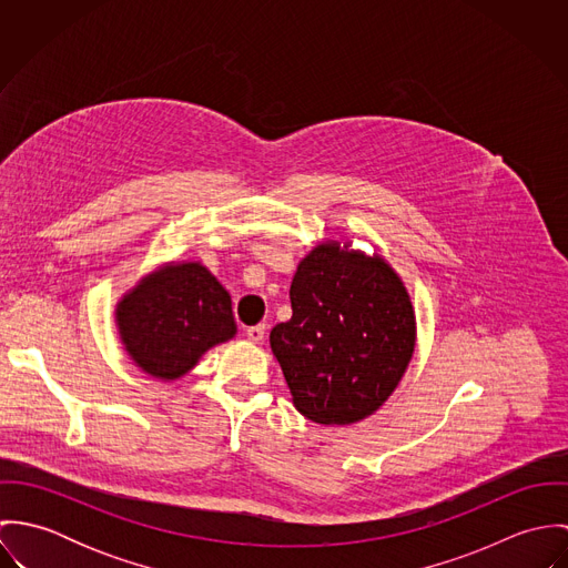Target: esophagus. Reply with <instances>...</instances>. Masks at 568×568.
Here are the masks:
<instances>
[{"label":"esophagus","mask_w":568,"mask_h":568,"mask_svg":"<svg viewBox=\"0 0 568 568\" xmlns=\"http://www.w3.org/2000/svg\"><path fill=\"white\" fill-rule=\"evenodd\" d=\"M264 329H266V325H253V327H248L246 329V338L251 341V343H262L264 341Z\"/></svg>","instance_id":"34e87169"}]
</instances>
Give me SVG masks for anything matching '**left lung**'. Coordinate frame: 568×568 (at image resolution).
<instances>
[{
    "instance_id": "1",
    "label": "left lung",
    "mask_w": 568,
    "mask_h": 568,
    "mask_svg": "<svg viewBox=\"0 0 568 568\" xmlns=\"http://www.w3.org/2000/svg\"><path fill=\"white\" fill-rule=\"evenodd\" d=\"M293 317L271 329L295 408L347 426L389 400L415 352L417 325L403 277L381 253L324 241L297 266Z\"/></svg>"
}]
</instances>
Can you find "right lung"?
<instances>
[{
    "mask_svg": "<svg viewBox=\"0 0 568 568\" xmlns=\"http://www.w3.org/2000/svg\"><path fill=\"white\" fill-rule=\"evenodd\" d=\"M115 325L129 358L162 383L183 378L239 332L230 293L196 260L165 262L140 277L115 304Z\"/></svg>",
    "mask_w": 568,
    "mask_h": 568,
    "instance_id": "obj_1",
    "label": "right lung"
}]
</instances>
